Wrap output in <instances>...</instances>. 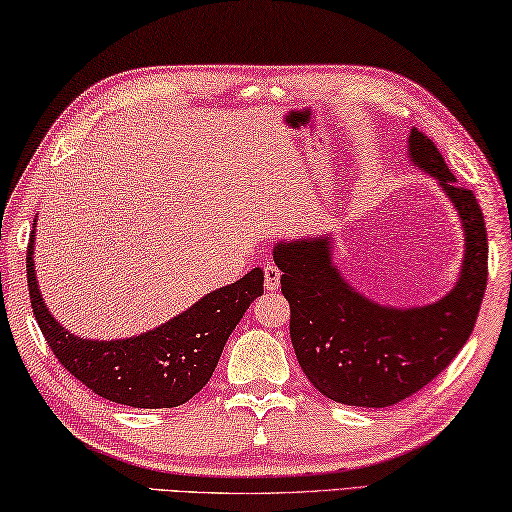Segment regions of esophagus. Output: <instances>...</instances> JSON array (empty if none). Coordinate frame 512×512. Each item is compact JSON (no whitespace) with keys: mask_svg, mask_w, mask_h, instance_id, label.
<instances>
[{"mask_svg":"<svg viewBox=\"0 0 512 512\" xmlns=\"http://www.w3.org/2000/svg\"><path fill=\"white\" fill-rule=\"evenodd\" d=\"M263 272H265V288L272 290V292L279 290L281 288V272H279V267H276V265H265Z\"/></svg>","mask_w":512,"mask_h":512,"instance_id":"esophagus-1","label":"esophagus"}]
</instances>
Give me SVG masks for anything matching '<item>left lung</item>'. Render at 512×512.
Here are the masks:
<instances>
[{"instance_id":"obj_1","label":"left lung","mask_w":512,"mask_h":512,"mask_svg":"<svg viewBox=\"0 0 512 512\" xmlns=\"http://www.w3.org/2000/svg\"><path fill=\"white\" fill-rule=\"evenodd\" d=\"M409 159L459 213L465 254L454 288L434 303L393 308L364 297L333 261V236L281 240L274 263L290 303V337L306 378L351 407H391L445 371L468 342L488 283V233L472 191L456 184L434 141L409 132Z\"/></svg>"}]
</instances>
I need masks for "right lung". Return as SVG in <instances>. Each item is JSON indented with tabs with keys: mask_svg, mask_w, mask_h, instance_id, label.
Instances as JSON below:
<instances>
[{
	"mask_svg": "<svg viewBox=\"0 0 512 512\" xmlns=\"http://www.w3.org/2000/svg\"><path fill=\"white\" fill-rule=\"evenodd\" d=\"M33 247L35 227L26 251V279L33 315L53 355L96 396L137 409H170L191 400L211 380L222 348L249 303L263 294V270L254 267L240 281L209 292L148 333L110 342L83 339L71 335L44 306Z\"/></svg>",
	"mask_w": 512,
	"mask_h": 512,
	"instance_id": "1",
	"label": "right lung"
}]
</instances>
